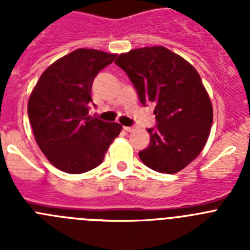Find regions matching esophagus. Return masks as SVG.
Instances as JSON below:
<instances>
[{
  "label": "esophagus",
  "instance_id": "obj_1",
  "mask_svg": "<svg viewBox=\"0 0 250 250\" xmlns=\"http://www.w3.org/2000/svg\"><path fill=\"white\" fill-rule=\"evenodd\" d=\"M136 127L135 126H124V130H125V131H134V130H135Z\"/></svg>",
  "mask_w": 250,
  "mask_h": 250
}]
</instances>
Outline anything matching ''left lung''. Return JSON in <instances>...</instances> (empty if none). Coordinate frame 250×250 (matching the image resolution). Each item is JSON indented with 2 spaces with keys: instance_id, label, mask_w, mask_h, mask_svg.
<instances>
[{
  "instance_id": "1",
  "label": "left lung",
  "mask_w": 250,
  "mask_h": 250,
  "mask_svg": "<svg viewBox=\"0 0 250 250\" xmlns=\"http://www.w3.org/2000/svg\"><path fill=\"white\" fill-rule=\"evenodd\" d=\"M115 63L126 72L143 105H155L156 125L139 158L158 173L175 174L204 147L213 107L199 74L187 60L163 46L121 54Z\"/></svg>"
}]
</instances>
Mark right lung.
<instances>
[{"label": "right lung", "mask_w": 250, "mask_h": 250, "mask_svg": "<svg viewBox=\"0 0 250 250\" xmlns=\"http://www.w3.org/2000/svg\"><path fill=\"white\" fill-rule=\"evenodd\" d=\"M115 57L77 48L46 68L32 90L27 111L36 143L51 164L65 173L99 167L123 129L118 123L89 116L94 79Z\"/></svg>", "instance_id": "add662e5"}]
</instances>
